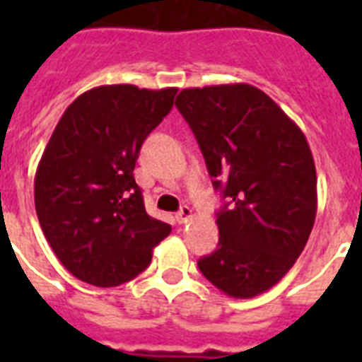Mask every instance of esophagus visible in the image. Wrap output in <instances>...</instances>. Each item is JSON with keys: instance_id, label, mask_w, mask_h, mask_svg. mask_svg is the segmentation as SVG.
I'll return each mask as SVG.
<instances>
[{"instance_id": "obj_1", "label": "esophagus", "mask_w": 362, "mask_h": 362, "mask_svg": "<svg viewBox=\"0 0 362 362\" xmlns=\"http://www.w3.org/2000/svg\"><path fill=\"white\" fill-rule=\"evenodd\" d=\"M176 220H178V223H187V221L193 220V210L187 206V204H184L180 209V212L176 214Z\"/></svg>"}]
</instances>
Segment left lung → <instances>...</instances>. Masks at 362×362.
Here are the masks:
<instances>
[{"label": "left lung", "instance_id": "1", "mask_svg": "<svg viewBox=\"0 0 362 362\" xmlns=\"http://www.w3.org/2000/svg\"><path fill=\"white\" fill-rule=\"evenodd\" d=\"M176 107L212 184L229 199L216 220L218 250L199 259V270L229 297H257L289 272L314 227L317 178L308 141L252 84L186 88Z\"/></svg>", "mask_w": 362, "mask_h": 362}]
</instances>
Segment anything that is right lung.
Masks as SVG:
<instances>
[{
  "label": "right lung",
  "mask_w": 362,
  "mask_h": 362,
  "mask_svg": "<svg viewBox=\"0 0 362 362\" xmlns=\"http://www.w3.org/2000/svg\"><path fill=\"white\" fill-rule=\"evenodd\" d=\"M176 92L98 86L59 118L37 165L35 210L56 257L78 280L98 287L133 280L169 237V223L146 214L133 169Z\"/></svg>",
  "instance_id": "right-lung-1"
}]
</instances>
